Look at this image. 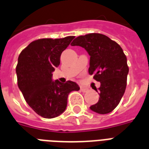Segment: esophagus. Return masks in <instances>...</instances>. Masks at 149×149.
I'll use <instances>...</instances> for the list:
<instances>
[{"label": "esophagus", "mask_w": 149, "mask_h": 149, "mask_svg": "<svg viewBox=\"0 0 149 149\" xmlns=\"http://www.w3.org/2000/svg\"><path fill=\"white\" fill-rule=\"evenodd\" d=\"M80 90L83 93H87V92H89L90 90L89 88H87V87H83V86H81L80 87Z\"/></svg>", "instance_id": "esophagus-1"}]
</instances>
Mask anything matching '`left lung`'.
<instances>
[{
	"label": "left lung",
	"mask_w": 149,
	"mask_h": 149,
	"mask_svg": "<svg viewBox=\"0 0 149 149\" xmlns=\"http://www.w3.org/2000/svg\"><path fill=\"white\" fill-rule=\"evenodd\" d=\"M71 46L83 47L90 56L89 73L101 85L98 102L90 109L99 114H107L118 105L124 95L129 66L127 58L118 43L101 33H89L77 37Z\"/></svg>",
	"instance_id": "8db88e82"
}]
</instances>
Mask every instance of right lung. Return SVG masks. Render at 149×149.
Wrapping results in <instances>:
<instances>
[{"instance_id":"add662e5","label":"right lung","mask_w":149,"mask_h":149,"mask_svg":"<svg viewBox=\"0 0 149 149\" xmlns=\"http://www.w3.org/2000/svg\"><path fill=\"white\" fill-rule=\"evenodd\" d=\"M74 37L37 40L19 55L16 67L18 87L30 107L43 118L60 116L66 109L69 93L79 90L75 82L62 83L52 79L62 52Z\"/></svg>"}]
</instances>
